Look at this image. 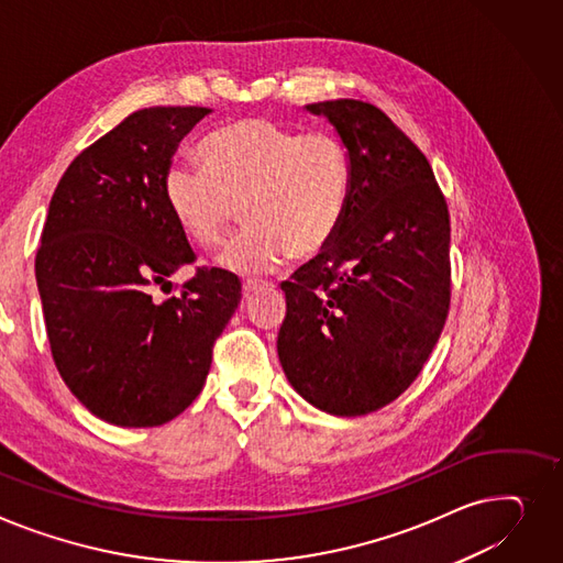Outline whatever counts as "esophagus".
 <instances>
[{
	"label": "esophagus",
	"instance_id": "esophagus-1",
	"mask_svg": "<svg viewBox=\"0 0 563 563\" xmlns=\"http://www.w3.org/2000/svg\"><path fill=\"white\" fill-rule=\"evenodd\" d=\"M265 287V283H260V280H246L244 285H242V294H244V298H251L257 289H262Z\"/></svg>",
	"mask_w": 563,
	"mask_h": 563
}]
</instances>
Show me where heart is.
I'll return each instance as SVG.
<instances>
[{"label":"heart","mask_w":563,"mask_h":563,"mask_svg":"<svg viewBox=\"0 0 563 563\" xmlns=\"http://www.w3.org/2000/svg\"><path fill=\"white\" fill-rule=\"evenodd\" d=\"M199 163L169 167L163 197L183 238L199 249L219 244L240 208L246 229L217 257L221 269L251 276L274 272L287 255L312 260L342 229L353 167L332 133L244 118L212 131Z\"/></svg>","instance_id":"obj_1"}]
</instances>
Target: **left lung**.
<instances>
[{
    "instance_id": "left-lung-1",
    "label": "left lung",
    "mask_w": 563,
    "mask_h": 563,
    "mask_svg": "<svg viewBox=\"0 0 563 563\" xmlns=\"http://www.w3.org/2000/svg\"><path fill=\"white\" fill-rule=\"evenodd\" d=\"M346 144L351 203L332 244L280 283L278 357L289 385L362 417L417 380L451 306V217L421 148L357 99L308 103Z\"/></svg>"
}]
</instances>
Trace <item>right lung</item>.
Returning <instances> with one entry per match:
<instances>
[{
	"mask_svg": "<svg viewBox=\"0 0 563 563\" xmlns=\"http://www.w3.org/2000/svg\"><path fill=\"white\" fill-rule=\"evenodd\" d=\"M210 108L154 106L71 161L58 180L35 255L52 355L88 411L120 428H154L201 394L212 344L242 285L197 269L176 296L154 285L197 260L174 223L163 178L178 142Z\"/></svg>",
	"mask_w": 563,
	"mask_h": 563,
	"instance_id": "obj_1",
	"label": "right lung"
}]
</instances>
